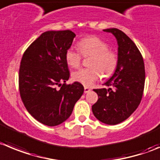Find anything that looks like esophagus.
Listing matches in <instances>:
<instances>
[{"mask_svg":"<svg viewBox=\"0 0 160 160\" xmlns=\"http://www.w3.org/2000/svg\"><path fill=\"white\" fill-rule=\"evenodd\" d=\"M90 90H91V89H89V87H86H86L84 88V92H85V93H87V92H89Z\"/></svg>","mask_w":160,"mask_h":160,"instance_id":"34e87169","label":"esophagus"}]
</instances>
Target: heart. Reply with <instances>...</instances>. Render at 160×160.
<instances>
[{
  "mask_svg": "<svg viewBox=\"0 0 160 160\" xmlns=\"http://www.w3.org/2000/svg\"><path fill=\"white\" fill-rule=\"evenodd\" d=\"M77 48L80 52L69 48L65 52V60L71 68H78L83 57H89V68H81L71 74L74 82L90 86L100 75L108 78L114 74L118 64V54L109 48L105 41L97 36H89L77 43Z\"/></svg>",
  "mask_w": 160,
  "mask_h": 160,
  "instance_id": "heart-1",
  "label": "heart"
}]
</instances>
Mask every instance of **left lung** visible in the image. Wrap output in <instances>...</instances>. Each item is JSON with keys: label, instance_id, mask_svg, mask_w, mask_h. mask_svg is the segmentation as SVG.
I'll list each match as a JSON object with an SVG mask.
<instances>
[{"label": "left lung", "instance_id": "8db88e82", "mask_svg": "<svg viewBox=\"0 0 160 160\" xmlns=\"http://www.w3.org/2000/svg\"><path fill=\"white\" fill-rule=\"evenodd\" d=\"M118 41V64L115 74L105 83L107 89H93L98 100L92 105L96 118L108 125H116L128 118L142 99L145 71L142 55L134 42L116 28L104 30Z\"/></svg>", "mask_w": 160, "mask_h": 160}]
</instances>
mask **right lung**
<instances>
[{
    "instance_id": "add662e5",
    "label": "right lung",
    "mask_w": 160,
    "mask_h": 160,
    "mask_svg": "<svg viewBox=\"0 0 160 160\" xmlns=\"http://www.w3.org/2000/svg\"><path fill=\"white\" fill-rule=\"evenodd\" d=\"M74 37L69 30L46 31L22 55L19 71L21 99L33 118L49 127L68 119L84 92L81 83H65L70 77L65 52Z\"/></svg>"
}]
</instances>
